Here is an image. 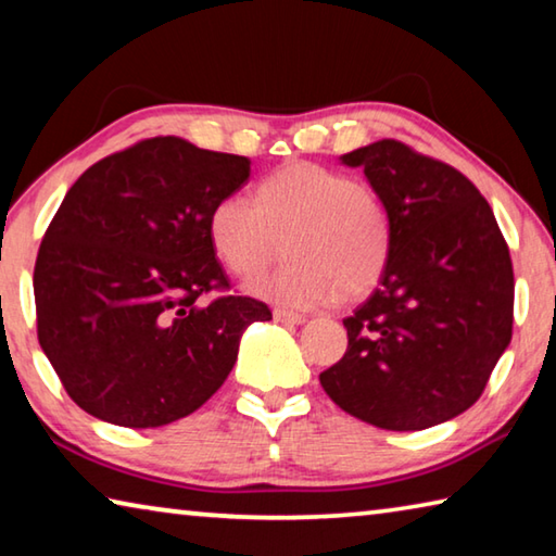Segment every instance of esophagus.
<instances>
[{
    "mask_svg": "<svg viewBox=\"0 0 556 556\" xmlns=\"http://www.w3.org/2000/svg\"><path fill=\"white\" fill-rule=\"evenodd\" d=\"M275 321L287 324V326H299V324L306 321V316L304 314L287 312V308H275Z\"/></svg>",
    "mask_w": 556,
    "mask_h": 556,
    "instance_id": "esophagus-1",
    "label": "esophagus"
}]
</instances>
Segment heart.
Wrapping results in <instances>:
<instances>
[{
	"label": "heart",
	"instance_id": "heart-1",
	"mask_svg": "<svg viewBox=\"0 0 556 556\" xmlns=\"http://www.w3.org/2000/svg\"><path fill=\"white\" fill-rule=\"evenodd\" d=\"M208 235L215 255L238 277L265 267L285 238L289 262L252 279L250 291L296 308L368 296L392 250L382 195L314 162H291L267 176L255 203L223 195L208 215Z\"/></svg>",
	"mask_w": 556,
	"mask_h": 556
}]
</instances>
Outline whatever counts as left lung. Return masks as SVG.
I'll return each instance as SVG.
<instances>
[{
    "label": "left lung",
    "mask_w": 556,
    "mask_h": 556,
    "mask_svg": "<svg viewBox=\"0 0 556 556\" xmlns=\"http://www.w3.org/2000/svg\"><path fill=\"white\" fill-rule=\"evenodd\" d=\"M382 195L392 250L380 287L348 316L345 355L318 375L372 427L419 431L481 397L513 338L510 250L481 191L397 139L343 154Z\"/></svg>",
    "instance_id": "left-lung-1"
}]
</instances>
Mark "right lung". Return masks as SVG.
Wrapping results in <instances>:
<instances>
[{
	"instance_id": "1",
	"label": "right lung",
	"mask_w": 556,
	"mask_h": 556,
	"mask_svg": "<svg viewBox=\"0 0 556 556\" xmlns=\"http://www.w3.org/2000/svg\"><path fill=\"white\" fill-rule=\"evenodd\" d=\"M250 159L154 137L92 164L65 193L34 267L39 343L71 400L152 429L208 402L267 304L228 291L208 235Z\"/></svg>"
}]
</instances>
